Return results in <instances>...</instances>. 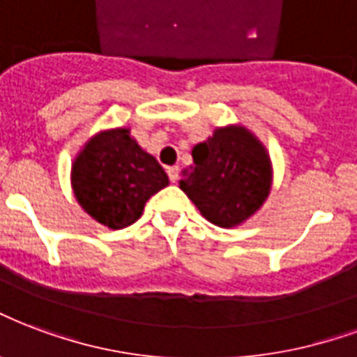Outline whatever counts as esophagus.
Returning <instances> with one entry per match:
<instances>
[{
	"label": "esophagus",
	"mask_w": 357,
	"mask_h": 357,
	"mask_svg": "<svg viewBox=\"0 0 357 357\" xmlns=\"http://www.w3.org/2000/svg\"><path fill=\"white\" fill-rule=\"evenodd\" d=\"M168 178H170V181L172 183H176V181H178L179 179V168L178 166H168Z\"/></svg>",
	"instance_id": "esophagus-1"
}]
</instances>
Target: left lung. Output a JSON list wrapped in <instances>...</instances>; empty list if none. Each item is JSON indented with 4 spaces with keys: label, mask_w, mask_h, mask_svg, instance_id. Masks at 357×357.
<instances>
[{
    "label": "left lung",
    "mask_w": 357,
    "mask_h": 357,
    "mask_svg": "<svg viewBox=\"0 0 357 357\" xmlns=\"http://www.w3.org/2000/svg\"><path fill=\"white\" fill-rule=\"evenodd\" d=\"M192 160L179 189L213 225H238L268 197L271 160L245 128H218L208 142L192 147Z\"/></svg>",
    "instance_id": "8db88e82"
}]
</instances>
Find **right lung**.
Returning a JSON list of instances; mask_svg holds the SVG:
<instances>
[{
	"label": "right lung",
	"instance_id": "1",
	"mask_svg": "<svg viewBox=\"0 0 357 357\" xmlns=\"http://www.w3.org/2000/svg\"><path fill=\"white\" fill-rule=\"evenodd\" d=\"M79 204L98 223L123 229L138 221L155 192L168 185L157 158L145 153L130 130L115 128L84 145L71 170Z\"/></svg>",
	"mask_w": 357,
	"mask_h": 357
}]
</instances>
